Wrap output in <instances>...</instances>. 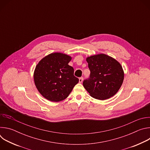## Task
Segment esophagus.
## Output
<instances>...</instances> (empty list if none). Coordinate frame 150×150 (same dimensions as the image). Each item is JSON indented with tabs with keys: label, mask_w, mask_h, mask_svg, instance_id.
I'll return each instance as SVG.
<instances>
[{
	"label": "esophagus",
	"mask_w": 150,
	"mask_h": 150,
	"mask_svg": "<svg viewBox=\"0 0 150 150\" xmlns=\"http://www.w3.org/2000/svg\"><path fill=\"white\" fill-rule=\"evenodd\" d=\"M82 81H83V77L79 78V83H81V82H82Z\"/></svg>",
	"instance_id": "1"
}]
</instances>
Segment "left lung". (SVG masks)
Listing matches in <instances>:
<instances>
[{
	"label": "left lung",
	"mask_w": 150,
	"mask_h": 150,
	"mask_svg": "<svg viewBox=\"0 0 150 150\" xmlns=\"http://www.w3.org/2000/svg\"><path fill=\"white\" fill-rule=\"evenodd\" d=\"M90 76L83 82V86L90 95L104 100L115 96L122 86L124 72L119 62L105 54L87 57Z\"/></svg>",
	"instance_id": "8db88e82"
}]
</instances>
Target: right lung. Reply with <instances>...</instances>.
<instances>
[{
  "label": "right lung",
  "mask_w": 150,
  "mask_h": 150,
  "mask_svg": "<svg viewBox=\"0 0 150 150\" xmlns=\"http://www.w3.org/2000/svg\"><path fill=\"white\" fill-rule=\"evenodd\" d=\"M72 57L61 53H53L42 58L34 72V83L39 93L50 101L67 98L79 79L68 65Z\"/></svg>",
  "instance_id": "1"
}]
</instances>
